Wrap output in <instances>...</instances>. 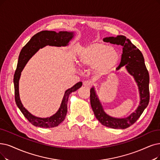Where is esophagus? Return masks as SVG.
Here are the masks:
<instances>
[{
	"label": "esophagus",
	"instance_id": "1",
	"mask_svg": "<svg viewBox=\"0 0 160 160\" xmlns=\"http://www.w3.org/2000/svg\"><path fill=\"white\" fill-rule=\"evenodd\" d=\"M82 85L87 88H90L92 85V82L91 81H85L82 82Z\"/></svg>",
	"mask_w": 160,
	"mask_h": 160
}]
</instances>
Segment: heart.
Listing matches in <instances>:
<instances>
[{
    "label": "heart",
    "instance_id": "b5f03b06",
    "mask_svg": "<svg viewBox=\"0 0 160 160\" xmlns=\"http://www.w3.org/2000/svg\"><path fill=\"white\" fill-rule=\"evenodd\" d=\"M119 54L112 47L103 43H93L82 48L79 56V63L82 66L93 68L99 75H104L116 66Z\"/></svg>",
    "mask_w": 160,
    "mask_h": 160
}]
</instances>
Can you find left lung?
<instances>
[{
	"label": "left lung",
	"mask_w": 160,
	"mask_h": 160,
	"mask_svg": "<svg viewBox=\"0 0 160 160\" xmlns=\"http://www.w3.org/2000/svg\"><path fill=\"white\" fill-rule=\"evenodd\" d=\"M104 41L123 47L121 62L117 69L125 66L128 72L134 77L138 86L140 102L135 112L132 113L130 116L121 119L114 118L104 112L94 89L92 88L90 91L91 104L96 118L102 125L112 129H124L136 122L149 103V73L146 68L142 52L126 37L118 35L116 37H106Z\"/></svg>",
	"instance_id": "left-lung-1"
}]
</instances>
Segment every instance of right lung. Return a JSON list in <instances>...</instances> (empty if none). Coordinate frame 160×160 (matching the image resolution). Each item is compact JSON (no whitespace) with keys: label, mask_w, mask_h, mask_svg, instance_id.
I'll use <instances>...</instances> for the list:
<instances>
[{"label":"right lung","mask_w":160,"mask_h":160,"mask_svg":"<svg viewBox=\"0 0 160 160\" xmlns=\"http://www.w3.org/2000/svg\"><path fill=\"white\" fill-rule=\"evenodd\" d=\"M73 37V32L60 31L59 33H56V31H42L32 37L30 41L22 48L19 55L17 68L14 76L15 101L23 116L32 125L36 127L51 128V127H57L64 120L66 116L68 110L67 104L69 94L80 88L82 86V82H78L65 92L60 108L54 115L47 118H40L31 115L22 104L19 94V79L20 78L21 72L28 60L39 48L47 45L56 47L66 46Z\"/></svg>","instance_id":"right-lung-1"}]
</instances>
